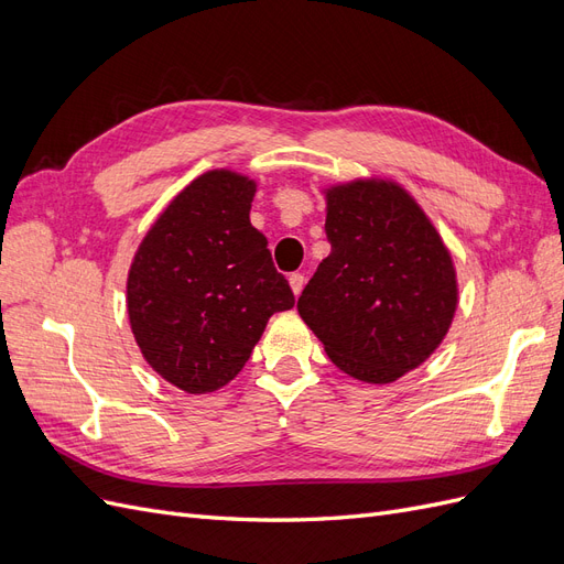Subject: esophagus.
Segmentation results:
<instances>
[{"instance_id":"34e87169","label":"esophagus","mask_w":564,"mask_h":564,"mask_svg":"<svg viewBox=\"0 0 564 564\" xmlns=\"http://www.w3.org/2000/svg\"><path fill=\"white\" fill-rule=\"evenodd\" d=\"M303 282H305V278L301 275V272H292V275H289V284H292V292L296 296L303 292Z\"/></svg>"}]
</instances>
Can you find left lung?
<instances>
[{
    "instance_id": "left-lung-1",
    "label": "left lung",
    "mask_w": 564,
    "mask_h": 564,
    "mask_svg": "<svg viewBox=\"0 0 564 564\" xmlns=\"http://www.w3.org/2000/svg\"><path fill=\"white\" fill-rule=\"evenodd\" d=\"M324 259L299 299L329 360L367 383L419 367L456 311V272L431 220L400 185L355 181L327 193Z\"/></svg>"
}]
</instances>
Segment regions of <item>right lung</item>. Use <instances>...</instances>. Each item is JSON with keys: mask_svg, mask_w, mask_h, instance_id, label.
<instances>
[{"mask_svg": "<svg viewBox=\"0 0 564 564\" xmlns=\"http://www.w3.org/2000/svg\"><path fill=\"white\" fill-rule=\"evenodd\" d=\"M253 181L195 178L133 256L131 332L148 365L185 392H212L247 365L270 315L294 308L268 240L249 220Z\"/></svg>", "mask_w": 564, "mask_h": 564, "instance_id": "add662e5", "label": "right lung"}]
</instances>
